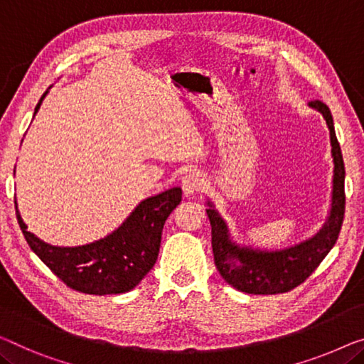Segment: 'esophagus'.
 <instances>
[{"label":"esophagus","mask_w":364,"mask_h":364,"mask_svg":"<svg viewBox=\"0 0 364 364\" xmlns=\"http://www.w3.org/2000/svg\"><path fill=\"white\" fill-rule=\"evenodd\" d=\"M203 184H204V180L198 171H188L181 180L183 193L188 194V196H191V194L198 193L199 189L203 188Z\"/></svg>","instance_id":"34e87169"}]
</instances>
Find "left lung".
<instances>
[{
  "instance_id": "1",
  "label": "left lung",
  "mask_w": 364,
  "mask_h": 364,
  "mask_svg": "<svg viewBox=\"0 0 364 364\" xmlns=\"http://www.w3.org/2000/svg\"><path fill=\"white\" fill-rule=\"evenodd\" d=\"M309 107L321 112L327 124L333 161L328 215L316 234L294 245L274 250L238 243L213 200H205V213L213 227V252L217 271L232 287L247 294H279L304 283L337 243L343 224L345 165L335 135L332 112L321 101L309 102Z\"/></svg>"
}]
</instances>
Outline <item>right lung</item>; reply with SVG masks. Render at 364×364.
Masks as SVG:
<instances>
[{"instance_id": "obj_1", "label": "right lung", "mask_w": 364, "mask_h": 364, "mask_svg": "<svg viewBox=\"0 0 364 364\" xmlns=\"http://www.w3.org/2000/svg\"><path fill=\"white\" fill-rule=\"evenodd\" d=\"M48 90L37 102L34 116ZM180 203L181 188L166 189L140 200L116 230L100 240L78 247H58L27 230L14 200L19 227L31 250L68 287L96 296L122 294L145 278L159 258L165 220Z\"/></svg>"}]
</instances>
